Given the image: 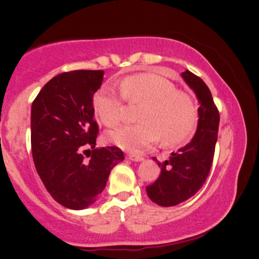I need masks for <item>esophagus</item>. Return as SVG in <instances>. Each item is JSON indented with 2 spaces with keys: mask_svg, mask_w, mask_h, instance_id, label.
Returning <instances> with one entry per match:
<instances>
[{
  "mask_svg": "<svg viewBox=\"0 0 259 259\" xmlns=\"http://www.w3.org/2000/svg\"><path fill=\"white\" fill-rule=\"evenodd\" d=\"M127 158L132 159V160H135V162H140V160L144 159V157L140 156V154H136V153H129L127 154Z\"/></svg>",
  "mask_w": 259,
  "mask_h": 259,
  "instance_id": "esophagus-1",
  "label": "esophagus"
}]
</instances>
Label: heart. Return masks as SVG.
<instances>
[{"mask_svg": "<svg viewBox=\"0 0 259 259\" xmlns=\"http://www.w3.org/2000/svg\"><path fill=\"white\" fill-rule=\"evenodd\" d=\"M121 96L108 86L95 94L92 107L106 126L113 127L123 119L125 105L142 106L139 124L125 125L108 134L112 144L130 152H139L160 138L165 146L181 144L190 138L198 119V107L189 92L178 90L170 80L152 73L126 76L119 84Z\"/></svg>", "mask_w": 259, "mask_h": 259, "instance_id": "b5f03b06", "label": "heart"}]
</instances>
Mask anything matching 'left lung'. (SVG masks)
Wrapping results in <instances>:
<instances>
[{"instance_id":"left-lung-1","label":"left lung","mask_w":259,"mask_h":259,"mask_svg":"<svg viewBox=\"0 0 259 259\" xmlns=\"http://www.w3.org/2000/svg\"><path fill=\"white\" fill-rule=\"evenodd\" d=\"M186 84L200 101L197 132L186 146L173 152L160 163V174L153 184L146 186L151 201L162 207L177 206L189 200L203 186L212 168L219 127V111L212 94L200 76L190 70L181 74Z\"/></svg>"}]
</instances>
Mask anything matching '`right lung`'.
Masks as SVG:
<instances>
[{
  "instance_id": "add662e5",
  "label": "right lung",
  "mask_w": 259,
  "mask_h": 259,
  "mask_svg": "<svg viewBox=\"0 0 259 259\" xmlns=\"http://www.w3.org/2000/svg\"><path fill=\"white\" fill-rule=\"evenodd\" d=\"M103 74V70L58 74L41 89L31 106L35 168L53 200L70 209L96 202L111 170L124 159L119 147H95L99 125L94 119L92 97Z\"/></svg>"
}]
</instances>
